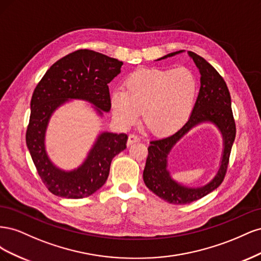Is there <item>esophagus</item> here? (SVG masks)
I'll return each instance as SVG.
<instances>
[{
  "label": "esophagus",
  "mask_w": 261,
  "mask_h": 261,
  "mask_svg": "<svg viewBox=\"0 0 261 261\" xmlns=\"http://www.w3.org/2000/svg\"><path fill=\"white\" fill-rule=\"evenodd\" d=\"M137 141H140V138H139L137 135H135V134H130V135L128 136L127 145L130 146V145H133L134 143H137Z\"/></svg>",
  "instance_id": "34e87169"
}]
</instances>
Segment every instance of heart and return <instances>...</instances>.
<instances>
[{"mask_svg": "<svg viewBox=\"0 0 261 261\" xmlns=\"http://www.w3.org/2000/svg\"><path fill=\"white\" fill-rule=\"evenodd\" d=\"M197 83L191 70L139 69L125 81V89L111 94L114 117L125 126L135 123L143 111L146 127L155 135L178 129L191 114Z\"/></svg>", "mask_w": 261, "mask_h": 261, "instance_id": "b5f03b06", "label": "heart"}]
</instances>
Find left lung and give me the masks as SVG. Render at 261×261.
<instances>
[{"label": "left lung", "instance_id": "left-lung-1", "mask_svg": "<svg viewBox=\"0 0 261 261\" xmlns=\"http://www.w3.org/2000/svg\"><path fill=\"white\" fill-rule=\"evenodd\" d=\"M183 52L170 53L159 59H167ZM200 72V89L192 115L181 128L161 139L150 141L148 156L144 170L146 186L163 200L173 204H186L198 200L215 191L222 183L227 170L232 146L236 135V126L231 107V96L227 86L216 68L192 51L188 52ZM204 121L215 123L224 137V155L216 176L207 185L197 189H189L178 185L170 178L167 171V154L177 141L196 124Z\"/></svg>", "mask_w": 261, "mask_h": 261}]
</instances>
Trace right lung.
I'll return each mask as SVG.
<instances>
[{
  "label": "right lung",
  "mask_w": 261,
  "mask_h": 261,
  "mask_svg": "<svg viewBox=\"0 0 261 261\" xmlns=\"http://www.w3.org/2000/svg\"><path fill=\"white\" fill-rule=\"evenodd\" d=\"M123 63L92 50H77L46 70L30 102L26 144L39 176L49 191L63 198L81 199L105 185L113 158L126 148V134L102 133L80 168L58 169L45 152L44 136L53 112L69 99L86 100L99 114L109 112L111 99L108 84L121 73Z\"/></svg>",
  "instance_id": "right-lung-1"
}]
</instances>
